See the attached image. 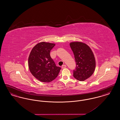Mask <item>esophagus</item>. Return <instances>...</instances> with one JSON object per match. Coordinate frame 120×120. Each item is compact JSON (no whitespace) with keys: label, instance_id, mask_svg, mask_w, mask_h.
<instances>
[{"label":"esophagus","instance_id":"1","mask_svg":"<svg viewBox=\"0 0 120 120\" xmlns=\"http://www.w3.org/2000/svg\"><path fill=\"white\" fill-rule=\"evenodd\" d=\"M66 67H67V66L66 65H63L62 66V68L63 69L65 68H66Z\"/></svg>","mask_w":120,"mask_h":120}]
</instances>
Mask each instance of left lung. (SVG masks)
Here are the masks:
<instances>
[{
  "label": "left lung",
  "mask_w": 120,
  "mask_h": 120,
  "mask_svg": "<svg viewBox=\"0 0 120 120\" xmlns=\"http://www.w3.org/2000/svg\"><path fill=\"white\" fill-rule=\"evenodd\" d=\"M74 55L76 67L73 76L79 81H84L93 74L95 68V60L91 49L86 44L75 42L70 44Z\"/></svg>",
  "instance_id": "left-lung-1"
}]
</instances>
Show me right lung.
Returning <instances> with one entry per match:
<instances>
[{"label":"right lung","mask_w":120,"mask_h":120,"mask_svg":"<svg viewBox=\"0 0 120 120\" xmlns=\"http://www.w3.org/2000/svg\"><path fill=\"white\" fill-rule=\"evenodd\" d=\"M54 44L41 42L32 49L28 58V66L31 73L37 80L49 82L54 80L61 70L56 66L50 55Z\"/></svg>","instance_id":"obj_1"}]
</instances>
